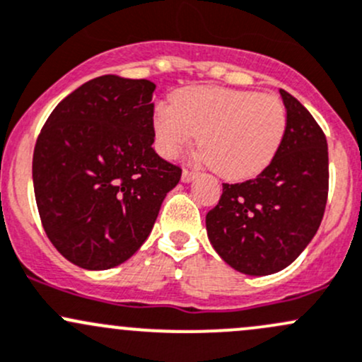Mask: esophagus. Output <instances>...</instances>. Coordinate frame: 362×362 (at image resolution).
<instances>
[{"label": "esophagus", "mask_w": 362, "mask_h": 362, "mask_svg": "<svg viewBox=\"0 0 362 362\" xmlns=\"http://www.w3.org/2000/svg\"><path fill=\"white\" fill-rule=\"evenodd\" d=\"M194 178H196V173L191 170H184L182 171V182H185V184H189V182H192Z\"/></svg>", "instance_id": "34e87169"}]
</instances>
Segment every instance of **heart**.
Returning a JSON list of instances; mask_svg holds the SVG:
<instances>
[{
  "label": "heart",
  "instance_id": "heart-1",
  "mask_svg": "<svg viewBox=\"0 0 362 362\" xmlns=\"http://www.w3.org/2000/svg\"><path fill=\"white\" fill-rule=\"evenodd\" d=\"M152 128L165 158H175L201 135L204 161L227 180H246L276 158L288 111L272 93L191 86L178 91L173 102L156 105Z\"/></svg>",
  "mask_w": 362,
  "mask_h": 362
}]
</instances>
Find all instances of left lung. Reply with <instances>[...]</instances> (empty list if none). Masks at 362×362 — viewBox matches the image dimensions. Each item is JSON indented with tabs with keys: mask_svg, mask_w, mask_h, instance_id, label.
<instances>
[{
	"mask_svg": "<svg viewBox=\"0 0 362 362\" xmlns=\"http://www.w3.org/2000/svg\"><path fill=\"white\" fill-rule=\"evenodd\" d=\"M288 128L276 158L257 178L223 184L206 215L208 239L226 264L248 276L286 269L321 226L328 199V144L312 114L279 90Z\"/></svg>",
	"mask_w": 362,
	"mask_h": 362,
	"instance_id": "8db88e82",
	"label": "left lung"
}]
</instances>
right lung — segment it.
Wrapping results in <instances>:
<instances>
[{
    "label": "right lung",
    "mask_w": 362,
    "mask_h": 362,
    "mask_svg": "<svg viewBox=\"0 0 362 362\" xmlns=\"http://www.w3.org/2000/svg\"><path fill=\"white\" fill-rule=\"evenodd\" d=\"M156 85L105 74L67 95L33 156L41 223L62 257L88 271L123 264L149 238L182 170L156 154Z\"/></svg>",
    "instance_id": "add662e5"
}]
</instances>
